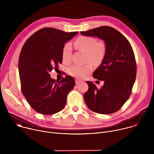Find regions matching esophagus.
I'll return each instance as SVG.
<instances>
[{
	"mask_svg": "<svg viewBox=\"0 0 154 154\" xmlns=\"http://www.w3.org/2000/svg\"><path fill=\"white\" fill-rule=\"evenodd\" d=\"M81 82H80V80H77V79L75 80V84H76V85H79V84L81 83Z\"/></svg>",
	"mask_w": 154,
	"mask_h": 154,
	"instance_id": "1",
	"label": "esophagus"
}]
</instances>
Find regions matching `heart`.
<instances>
[{
	"instance_id": "1",
	"label": "heart",
	"mask_w": 154,
	"mask_h": 154,
	"mask_svg": "<svg viewBox=\"0 0 154 154\" xmlns=\"http://www.w3.org/2000/svg\"><path fill=\"white\" fill-rule=\"evenodd\" d=\"M74 46L79 50L85 52L86 54L87 61H90L94 64H100L104 58L105 54V45L103 41H97L94 38L91 36H81L74 41ZM72 48L69 43H66L62 49V59L65 63L71 60ZM93 70L92 64L88 63L85 65L74 64L68 69L71 75L82 79L91 73Z\"/></svg>"
}]
</instances>
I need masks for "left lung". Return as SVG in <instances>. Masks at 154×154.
<instances>
[{"instance_id":"left-lung-1","label":"left lung","mask_w":154,"mask_h":154,"mask_svg":"<svg viewBox=\"0 0 154 154\" xmlns=\"http://www.w3.org/2000/svg\"><path fill=\"white\" fill-rule=\"evenodd\" d=\"M80 34L98 37L105 43V54L94 72V79L103 80L97 89L87 81L88 90L84 94L85 102L91 111L100 114H112L122 106L129 98L135 82L137 64L129 41L119 32L109 26H101Z\"/></svg>"}]
</instances>
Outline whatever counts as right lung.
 Instances as JSON below:
<instances>
[{
    "instance_id": "add662e5",
    "label": "right lung",
    "mask_w": 154,
    "mask_h": 154,
    "mask_svg": "<svg viewBox=\"0 0 154 154\" xmlns=\"http://www.w3.org/2000/svg\"><path fill=\"white\" fill-rule=\"evenodd\" d=\"M78 33L43 28L29 38L21 49L18 63L21 90L31 107L40 114L62 110L74 88L75 82L71 76L57 82L49 72L62 63L64 44Z\"/></svg>"
}]
</instances>
